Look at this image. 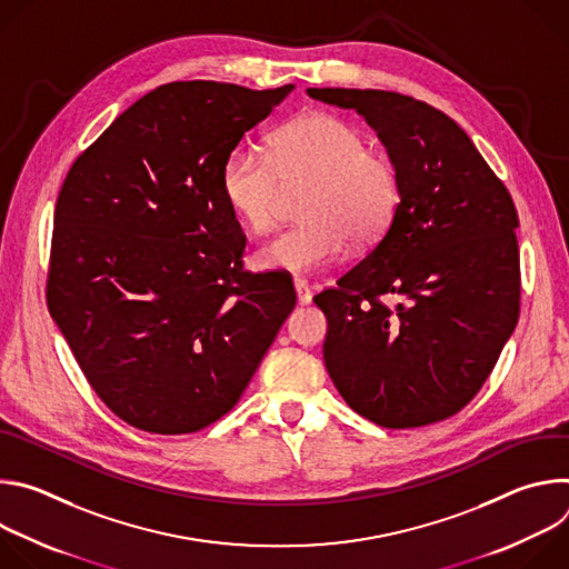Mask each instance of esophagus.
<instances>
[{
  "label": "esophagus",
  "mask_w": 569,
  "mask_h": 569,
  "mask_svg": "<svg viewBox=\"0 0 569 569\" xmlns=\"http://www.w3.org/2000/svg\"><path fill=\"white\" fill-rule=\"evenodd\" d=\"M295 292H297V301H299L301 306H303V303H310L312 292H310V286H308L306 279H301V277L295 279Z\"/></svg>",
  "instance_id": "34e87169"
}]
</instances>
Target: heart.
Segmentation results:
<instances>
[{"instance_id": "obj_1", "label": "heart", "mask_w": 569, "mask_h": 569, "mask_svg": "<svg viewBox=\"0 0 569 569\" xmlns=\"http://www.w3.org/2000/svg\"><path fill=\"white\" fill-rule=\"evenodd\" d=\"M306 187L303 222L283 229L257 252L263 270L310 274L347 257L351 240L369 246L391 224L400 202L396 161L367 146L353 123L327 114H303L283 126L268 152L233 148L220 171L227 207L252 233H266L279 218L283 189Z\"/></svg>"}]
</instances>
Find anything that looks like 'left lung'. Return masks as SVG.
Wrapping results in <instances>:
<instances>
[{
  "instance_id": "1",
  "label": "left lung",
  "mask_w": 569,
  "mask_h": 569,
  "mask_svg": "<svg viewBox=\"0 0 569 569\" xmlns=\"http://www.w3.org/2000/svg\"><path fill=\"white\" fill-rule=\"evenodd\" d=\"M308 97L362 114L400 176L387 231L312 297L329 321V376L351 410L382 428L443 421L475 398L516 329L513 198L470 137L423 101L345 88Z\"/></svg>"
}]
</instances>
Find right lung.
I'll return each instance as SVG.
<instances>
[{
	"mask_svg": "<svg viewBox=\"0 0 569 569\" xmlns=\"http://www.w3.org/2000/svg\"><path fill=\"white\" fill-rule=\"evenodd\" d=\"M295 86L178 80L76 157L53 211L47 306L128 426L198 432L238 402L295 308L292 279L242 270L220 171Z\"/></svg>",
	"mask_w": 569,
	"mask_h": 569,
	"instance_id": "1",
	"label": "right lung"
}]
</instances>
